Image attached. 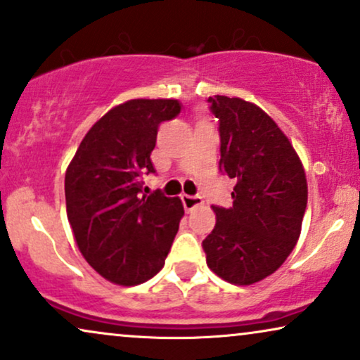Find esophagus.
<instances>
[{"instance_id":"obj_1","label":"esophagus","mask_w":360,"mask_h":360,"mask_svg":"<svg viewBox=\"0 0 360 360\" xmlns=\"http://www.w3.org/2000/svg\"><path fill=\"white\" fill-rule=\"evenodd\" d=\"M181 203H184L185 210H192V208L202 205L200 195H181Z\"/></svg>"}]
</instances>
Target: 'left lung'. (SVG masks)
Listing matches in <instances>:
<instances>
[{
	"label": "left lung",
	"instance_id": "obj_1",
	"mask_svg": "<svg viewBox=\"0 0 360 360\" xmlns=\"http://www.w3.org/2000/svg\"><path fill=\"white\" fill-rule=\"evenodd\" d=\"M219 120L220 172L235 180L232 207L214 205L202 242L207 265L235 285L274 274L294 250L307 207V180L294 146L259 106L208 96Z\"/></svg>",
	"mask_w": 360,
	"mask_h": 360
}]
</instances>
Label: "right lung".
<instances>
[{"label": "right lung", "instance_id": "right-lung-1", "mask_svg": "<svg viewBox=\"0 0 360 360\" xmlns=\"http://www.w3.org/2000/svg\"><path fill=\"white\" fill-rule=\"evenodd\" d=\"M179 100H130L90 128L65 176L66 215L88 264L120 285L146 282L162 270L184 207L162 190L141 195L155 173L158 127L179 117Z\"/></svg>", "mask_w": 360, "mask_h": 360}]
</instances>
